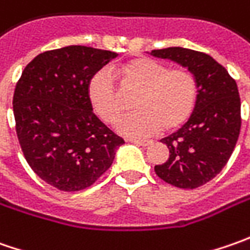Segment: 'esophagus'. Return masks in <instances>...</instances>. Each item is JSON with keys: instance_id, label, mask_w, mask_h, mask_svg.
<instances>
[{"instance_id": "obj_1", "label": "esophagus", "mask_w": 250, "mask_h": 250, "mask_svg": "<svg viewBox=\"0 0 250 250\" xmlns=\"http://www.w3.org/2000/svg\"><path fill=\"white\" fill-rule=\"evenodd\" d=\"M130 143H135V145H138V146H143V147H146V146H150V145H153V140H140V139H130Z\"/></svg>"}]
</instances>
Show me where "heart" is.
Returning <instances> with one entry per match:
<instances>
[{
    "instance_id": "obj_1",
    "label": "heart",
    "mask_w": 250,
    "mask_h": 250,
    "mask_svg": "<svg viewBox=\"0 0 250 250\" xmlns=\"http://www.w3.org/2000/svg\"><path fill=\"white\" fill-rule=\"evenodd\" d=\"M126 90H138L133 107L138 111L122 118L117 128L126 136H150L161 129L175 130L195 110L197 82L187 68H169L149 57L121 63L117 69ZM87 99L99 118L114 124L122 114L121 93L108 69L103 68L87 83Z\"/></svg>"
}]
</instances>
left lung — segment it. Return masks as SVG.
<instances>
[{
	"label": "left lung",
	"mask_w": 250,
	"mask_h": 250,
	"mask_svg": "<svg viewBox=\"0 0 250 250\" xmlns=\"http://www.w3.org/2000/svg\"><path fill=\"white\" fill-rule=\"evenodd\" d=\"M188 68L197 82V100L188 122L161 139L169 157L154 167L169 185L195 189L220 174L235 149L241 130V99L236 82L210 55L182 47L153 50Z\"/></svg>",
	"instance_id": "obj_1"
}]
</instances>
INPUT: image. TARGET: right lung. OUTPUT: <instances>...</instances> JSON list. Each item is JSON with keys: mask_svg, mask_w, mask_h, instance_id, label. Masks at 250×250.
I'll use <instances>...</instances> for the list:
<instances>
[{"mask_svg": "<svg viewBox=\"0 0 250 250\" xmlns=\"http://www.w3.org/2000/svg\"><path fill=\"white\" fill-rule=\"evenodd\" d=\"M118 54L68 45L39 54L14 93L16 135L27 164L63 192L91 187L125 142L93 112L90 78Z\"/></svg>", "mask_w": 250, "mask_h": 250, "instance_id": "add662e5", "label": "right lung"}]
</instances>
